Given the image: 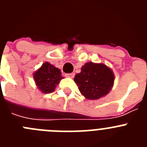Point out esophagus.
Instances as JSON below:
<instances>
[{"label":"esophagus","mask_w":147,"mask_h":147,"mask_svg":"<svg viewBox=\"0 0 147 147\" xmlns=\"http://www.w3.org/2000/svg\"><path fill=\"white\" fill-rule=\"evenodd\" d=\"M74 76H75L74 73H71V74H65L66 77L71 78V79H73V78L74 77Z\"/></svg>","instance_id":"esophagus-1"}]
</instances>
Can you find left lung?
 <instances>
[{
  "mask_svg": "<svg viewBox=\"0 0 147 147\" xmlns=\"http://www.w3.org/2000/svg\"><path fill=\"white\" fill-rule=\"evenodd\" d=\"M115 76L112 69L103 63L89 62L76 74L74 82L80 93L90 100H96L108 94L112 89Z\"/></svg>",
  "mask_w": 147,
  "mask_h": 147,
  "instance_id": "8db88e82",
  "label": "left lung"
}]
</instances>
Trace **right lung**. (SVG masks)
I'll return each instance as SVG.
<instances>
[{
    "instance_id": "obj_1",
    "label": "right lung",
    "mask_w": 147,
    "mask_h": 147,
    "mask_svg": "<svg viewBox=\"0 0 147 147\" xmlns=\"http://www.w3.org/2000/svg\"><path fill=\"white\" fill-rule=\"evenodd\" d=\"M36 86L42 93H50L54 91L56 87L64 79L60 69L49 62H44L33 74Z\"/></svg>"
}]
</instances>
